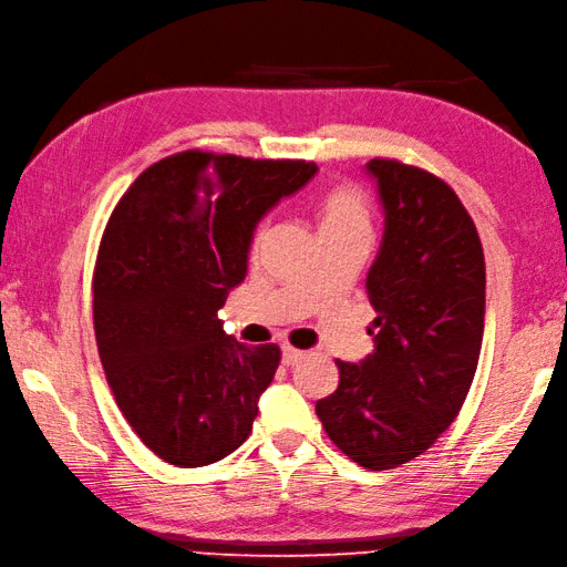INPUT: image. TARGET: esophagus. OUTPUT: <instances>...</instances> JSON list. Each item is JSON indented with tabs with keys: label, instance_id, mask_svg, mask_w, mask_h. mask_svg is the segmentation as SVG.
Segmentation results:
<instances>
[{
	"label": "esophagus",
	"instance_id": "obj_1",
	"mask_svg": "<svg viewBox=\"0 0 567 567\" xmlns=\"http://www.w3.org/2000/svg\"><path fill=\"white\" fill-rule=\"evenodd\" d=\"M306 354L300 349H293V347H284L281 349V361H284V367H293V363H298L300 359H303Z\"/></svg>",
	"mask_w": 567,
	"mask_h": 567
}]
</instances>
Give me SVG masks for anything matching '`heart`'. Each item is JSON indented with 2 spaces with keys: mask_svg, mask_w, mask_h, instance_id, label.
Returning <instances> with one entry per match:
<instances>
[{
  "mask_svg": "<svg viewBox=\"0 0 567 567\" xmlns=\"http://www.w3.org/2000/svg\"><path fill=\"white\" fill-rule=\"evenodd\" d=\"M342 228H369V208L367 198L361 192L351 186L332 188L330 194L322 198L320 206V230H342ZM267 225H259L255 233V245L264 237Z\"/></svg>",
  "mask_w": 567,
  "mask_h": 567,
  "instance_id": "obj_1",
  "label": "heart"
}]
</instances>
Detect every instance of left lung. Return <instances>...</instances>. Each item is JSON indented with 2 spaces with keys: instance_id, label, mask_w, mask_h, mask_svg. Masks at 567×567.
<instances>
[{
  "instance_id": "obj_1",
  "label": "left lung",
  "mask_w": 567,
  "mask_h": 567,
  "mask_svg": "<svg viewBox=\"0 0 567 567\" xmlns=\"http://www.w3.org/2000/svg\"><path fill=\"white\" fill-rule=\"evenodd\" d=\"M383 240L367 293L379 312L373 351L337 361L339 385L318 400L327 436L371 471L417 458L456 420L481 357L485 257L454 188L398 159H371Z\"/></svg>"
}]
</instances>
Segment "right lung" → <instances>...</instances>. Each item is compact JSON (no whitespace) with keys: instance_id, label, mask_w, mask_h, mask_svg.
I'll return each instance as SVG.
<instances>
[{"instance_id":"right-lung-1","label":"right lung","mask_w":567,"mask_h":567,"mask_svg":"<svg viewBox=\"0 0 567 567\" xmlns=\"http://www.w3.org/2000/svg\"><path fill=\"white\" fill-rule=\"evenodd\" d=\"M316 162L188 153L147 167L113 208L94 269L106 381L141 442L179 468L243 446L281 351L225 334L259 220Z\"/></svg>"}]
</instances>
